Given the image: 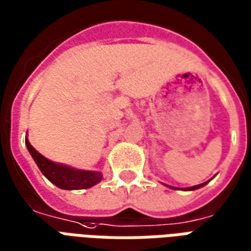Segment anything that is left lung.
Wrapping results in <instances>:
<instances>
[{"instance_id": "1", "label": "left lung", "mask_w": 251, "mask_h": 251, "mask_svg": "<svg viewBox=\"0 0 251 251\" xmlns=\"http://www.w3.org/2000/svg\"><path fill=\"white\" fill-rule=\"evenodd\" d=\"M206 183H207V182H206ZM206 183L198 184V186H193V187H187V188H184V190H188V191H191V190H197V188L203 187V186H204V184H206ZM170 187H171V186H170ZM171 188H175V187H171Z\"/></svg>"}]
</instances>
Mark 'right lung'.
<instances>
[{
  "mask_svg": "<svg viewBox=\"0 0 251 251\" xmlns=\"http://www.w3.org/2000/svg\"><path fill=\"white\" fill-rule=\"evenodd\" d=\"M25 144L28 147V151L34 159V162L40 168V171L44 174V176L52 182L54 186L63 190H83L89 188L99 183L103 175L99 171H85V170H76L65 164L54 163L49 160L41 153L34 150L32 144L29 143L28 139H25Z\"/></svg>",
  "mask_w": 251,
  "mask_h": 251,
  "instance_id": "right-lung-1",
  "label": "right lung"
}]
</instances>
